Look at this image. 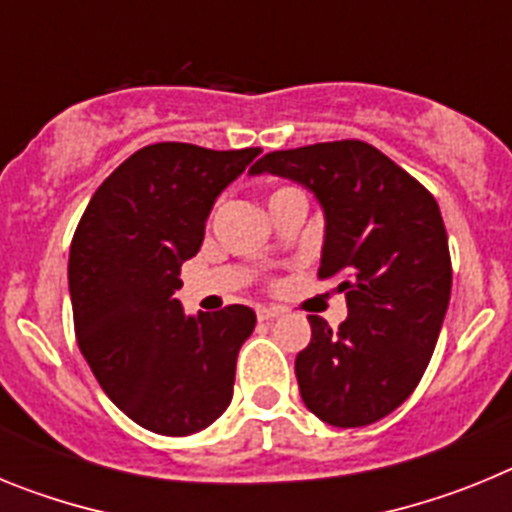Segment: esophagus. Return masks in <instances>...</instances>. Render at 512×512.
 <instances>
[{
  "mask_svg": "<svg viewBox=\"0 0 512 512\" xmlns=\"http://www.w3.org/2000/svg\"><path fill=\"white\" fill-rule=\"evenodd\" d=\"M279 307H259V310H256V315H259V320L261 323H269V320H274V318H279Z\"/></svg>",
  "mask_w": 512,
  "mask_h": 512,
  "instance_id": "obj_1",
  "label": "esophagus"
}]
</instances>
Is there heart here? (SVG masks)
<instances>
[{"instance_id": "1", "label": "heart", "mask_w": 512, "mask_h": 512, "mask_svg": "<svg viewBox=\"0 0 512 512\" xmlns=\"http://www.w3.org/2000/svg\"><path fill=\"white\" fill-rule=\"evenodd\" d=\"M287 192H300V189H297V187H279L277 192L271 194V197H277V194H287Z\"/></svg>"}]
</instances>
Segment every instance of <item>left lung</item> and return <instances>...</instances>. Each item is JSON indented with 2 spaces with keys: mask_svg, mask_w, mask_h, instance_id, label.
<instances>
[{
  "mask_svg": "<svg viewBox=\"0 0 512 512\" xmlns=\"http://www.w3.org/2000/svg\"><path fill=\"white\" fill-rule=\"evenodd\" d=\"M305 184L325 212L320 279H341L348 318L310 315L295 361L307 410L336 428L377 423L413 395L451 297V256L433 194L364 140L266 153L251 174Z\"/></svg>",
  "mask_w": 512,
  "mask_h": 512,
  "instance_id": "obj_1",
  "label": "left lung"
}]
</instances>
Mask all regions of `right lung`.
Instances as JSON below:
<instances>
[{
  "label": "right lung",
  "mask_w": 512,
  "mask_h": 512,
  "mask_svg": "<svg viewBox=\"0 0 512 512\" xmlns=\"http://www.w3.org/2000/svg\"><path fill=\"white\" fill-rule=\"evenodd\" d=\"M261 148L153 143L125 158L76 225L69 289L76 343L122 413L161 436H189L230 405L235 359L256 312L184 315L179 271L200 251L217 194Z\"/></svg>",
  "instance_id": "obj_1"
}]
</instances>
